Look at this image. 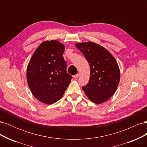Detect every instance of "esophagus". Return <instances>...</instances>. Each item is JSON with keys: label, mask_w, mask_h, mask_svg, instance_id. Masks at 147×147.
Here are the masks:
<instances>
[{"label": "esophagus", "mask_w": 147, "mask_h": 147, "mask_svg": "<svg viewBox=\"0 0 147 147\" xmlns=\"http://www.w3.org/2000/svg\"><path fill=\"white\" fill-rule=\"evenodd\" d=\"M79 75H80L79 74H77L76 75H74V78H78L79 77Z\"/></svg>", "instance_id": "obj_1"}]
</instances>
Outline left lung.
Instances as JSON below:
<instances>
[{"instance_id":"left-lung-1","label":"left lung","mask_w":147,"mask_h":147,"mask_svg":"<svg viewBox=\"0 0 147 147\" xmlns=\"http://www.w3.org/2000/svg\"><path fill=\"white\" fill-rule=\"evenodd\" d=\"M76 47L90 67V80L82 87L84 93L97 104L109 100L119 82V69L116 60L105 48L94 42L78 43Z\"/></svg>"}]
</instances>
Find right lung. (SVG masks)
I'll return each mask as SVG.
<instances>
[{"label":"right lung","instance_id":"right-lung-1","mask_svg":"<svg viewBox=\"0 0 147 147\" xmlns=\"http://www.w3.org/2000/svg\"><path fill=\"white\" fill-rule=\"evenodd\" d=\"M65 46L55 40L45 41L35 50L27 69L28 84L39 101L52 104L59 100L72 77L67 73Z\"/></svg>","mask_w":147,"mask_h":147}]
</instances>
